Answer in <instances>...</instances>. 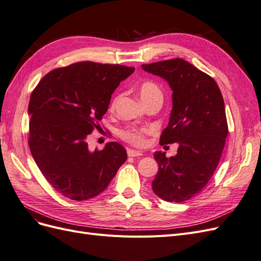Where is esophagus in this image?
I'll return each mask as SVG.
<instances>
[{"label":"esophagus","mask_w":261,"mask_h":261,"mask_svg":"<svg viewBox=\"0 0 261 261\" xmlns=\"http://www.w3.org/2000/svg\"><path fill=\"white\" fill-rule=\"evenodd\" d=\"M127 154H128V156H139V155H143V152L138 151V150L127 149Z\"/></svg>","instance_id":"esophagus-1"}]
</instances>
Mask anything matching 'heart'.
<instances>
[{
  "mask_svg": "<svg viewBox=\"0 0 261 261\" xmlns=\"http://www.w3.org/2000/svg\"><path fill=\"white\" fill-rule=\"evenodd\" d=\"M139 97L141 102L146 101L151 98H161L162 99V92L159 87L154 83L146 82L141 84L139 87ZM149 134V129L147 128H138V127H128L121 132V136L124 140L127 143L141 147L146 144V135Z\"/></svg>",
  "mask_w": 261,
  "mask_h": 261,
  "instance_id": "heart-1",
  "label": "heart"
}]
</instances>
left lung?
I'll return each mask as SVG.
<instances>
[{
  "mask_svg": "<svg viewBox=\"0 0 261 261\" xmlns=\"http://www.w3.org/2000/svg\"><path fill=\"white\" fill-rule=\"evenodd\" d=\"M172 90L170 121L161 145L177 143V153L155 151L159 165L152 191L161 199L181 202L199 194L215 173L227 136L223 97L209 75L181 59L141 65Z\"/></svg>",
  "mask_w": 261,
  "mask_h": 261,
  "instance_id": "1",
  "label": "left lung"
}]
</instances>
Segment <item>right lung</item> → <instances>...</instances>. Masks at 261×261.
Returning <instances> with one entry per match:
<instances>
[{
	"label": "right lung",
	"instance_id": "right-lung-1",
	"mask_svg": "<svg viewBox=\"0 0 261 261\" xmlns=\"http://www.w3.org/2000/svg\"><path fill=\"white\" fill-rule=\"evenodd\" d=\"M135 68L80 62L46 74L31 93L29 148L46 180L63 196L87 200L102 193L127 159L115 141L89 150L87 137L120 83Z\"/></svg>",
	"mask_w": 261,
	"mask_h": 261
}]
</instances>
